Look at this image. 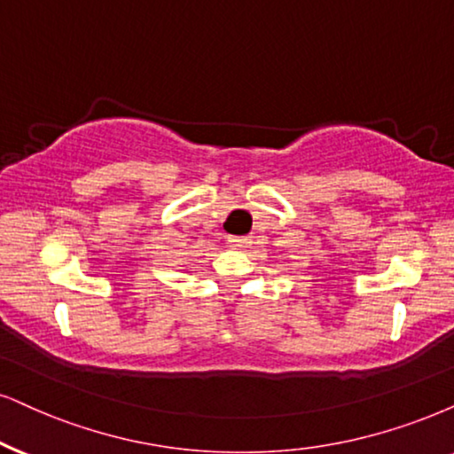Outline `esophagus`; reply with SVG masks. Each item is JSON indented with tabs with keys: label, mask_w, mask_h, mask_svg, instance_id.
Instances as JSON below:
<instances>
[{
	"label": "esophagus",
	"mask_w": 454,
	"mask_h": 454,
	"mask_svg": "<svg viewBox=\"0 0 454 454\" xmlns=\"http://www.w3.org/2000/svg\"><path fill=\"white\" fill-rule=\"evenodd\" d=\"M228 245L234 247V249H245V247L251 245V237H231Z\"/></svg>",
	"instance_id": "obj_1"
}]
</instances>
